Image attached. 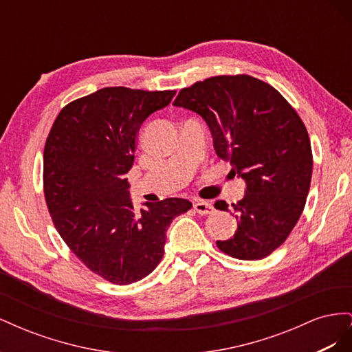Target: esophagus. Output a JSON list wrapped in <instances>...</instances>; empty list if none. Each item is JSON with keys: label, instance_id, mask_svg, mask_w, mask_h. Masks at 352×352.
I'll return each instance as SVG.
<instances>
[{"label": "esophagus", "instance_id": "34e87169", "mask_svg": "<svg viewBox=\"0 0 352 352\" xmlns=\"http://www.w3.org/2000/svg\"><path fill=\"white\" fill-rule=\"evenodd\" d=\"M194 208L199 214H210V212L214 211V207L210 201H204V199H198L194 202Z\"/></svg>", "mask_w": 352, "mask_h": 352}]
</instances>
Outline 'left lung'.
I'll list each match as a JSON object with an SVG mask.
<instances>
[{
    "label": "left lung",
    "instance_id": "8db88e82",
    "mask_svg": "<svg viewBox=\"0 0 352 352\" xmlns=\"http://www.w3.org/2000/svg\"><path fill=\"white\" fill-rule=\"evenodd\" d=\"M173 105L206 120L216 154L247 184L232 204L235 235L217 247L239 260L267 257L289 236L310 190L311 144L300 116L269 83L248 74L197 82ZM214 207L229 211L226 201Z\"/></svg>",
    "mask_w": 352,
    "mask_h": 352
}]
</instances>
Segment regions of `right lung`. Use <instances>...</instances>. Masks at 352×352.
I'll return each instance as SVG.
<instances>
[{"mask_svg":"<svg viewBox=\"0 0 352 352\" xmlns=\"http://www.w3.org/2000/svg\"><path fill=\"white\" fill-rule=\"evenodd\" d=\"M176 91L102 88L60 111L44 150V194L60 236L89 270L116 285L150 274L170 223L192 202L167 198L133 211L124 175L136 135Z\"/></svg>","mask_w":352,"mask_h":352,"instance_id":"obj_1","label":"right lung"}]
</instances>
